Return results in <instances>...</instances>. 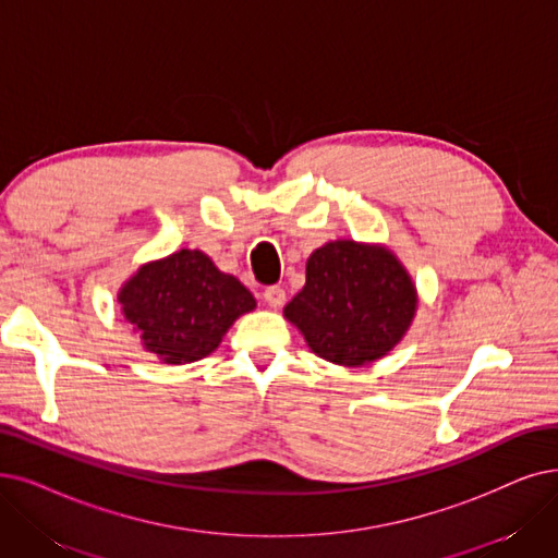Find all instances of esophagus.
Here are the masks:
<instances>
[{
  "label": "esophagus",
  "instance_id": "1",
  "mask_svg": "<svg viewBox=\"0 0 558 558\" xmlns=\"http://www.w3.org/2000/svg\"><path fill=\"white\" fill-rule=\"evenodd\" d=\"M263 300L270 306H281L286 302V291L281 286H267L263 291Z\"/></svg>",
  "mask_w": 558,
  "mask_h": 558
}]
</instances>
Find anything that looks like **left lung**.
I'll list each match as a JSON object with an SVG mask.
<instances>
[{"instance_id": "8db88e82", "label": "left lung", "mask_w": 558, "mask_h": 558, "mask_svg": "<svg viewBox=\"0 0 558 558\" xmlns=\"http://www.w3.org/2000/svg\"><path fill=\"white\" fill-rule=\"evenodd\" d=\"M414 311V286L391 252L339 240L311 254L283 314L323 360L362 366L403 339Z\"/></svg>"}]
</instances>
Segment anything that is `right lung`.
<instances>
[{"instance_id":"add662e5","label":"right lung","mask_w":558,"mask_h":558,"mask_svg":"<svg viewBox=\"0 0 558 558\" xmlns=\"http://www.w3.org/2000/svg\"><path fill=\"white\" fill-rule=\"evenodd\" d=\"M119 302L146 350L167 364L204 360L233 320L256 306L235 277L219 272L204 252L190 250L144 265L123 286Z\"/></svg>"}]
</instances>
